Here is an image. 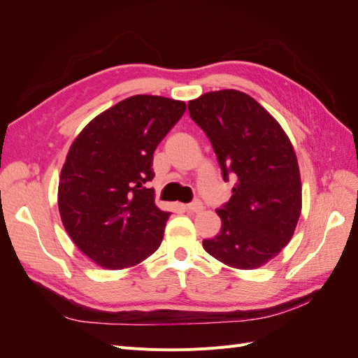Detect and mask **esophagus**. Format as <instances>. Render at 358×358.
Masks as SVG:
<instances>
[{"instance_id":"obj_1","label":"esophagus","mask_w":358,"mask_h":358,"mask_svg":"<svg viewBox=\"0 0 358 358\" xmlns=\"http://www.w3.org/2000/svg\"><path fill=\"white\" fill-rule=\"evenodd\" d=\"M187 208V210H189V212H201L203 210V203L200 201V200H196V201H192V203H189V204H187L185 206Z\"/></svg>"}]
</instances>
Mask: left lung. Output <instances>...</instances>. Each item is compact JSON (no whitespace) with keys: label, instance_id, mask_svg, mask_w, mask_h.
Instances as JSON below:
<instances>
[{"label":"left lung","instance_id":"obj_1","mask_svg":"<svg viewBox=\"0 0 358 358\" xmlns=\"http://www.w3.org/2000/svg\"><path fill=\"white\" fill-rule=\"evenodd\" d=\"M212 142L224 180L236 179L230 201L216 210L221 231L204 251L233 268L254 270L273 259L294 234L301 213V179L284 128L251 95L212 91L188 103Z\"/></svg>","mask_w":358,"mask_h":358}]
</instances>
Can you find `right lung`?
Wrapping results in <instances>:
<instances>
[{
  "instance_id": "right-lung-1",
  "label": "right lung",
  "mask_w": 358,
  "mask_h": 358,
  "mask_svg": "<svg viewBox=\"0 0 358 358\" xmlns=\"http://www.w3.org/2000/svg\"><path fill=\"white\" fill-rule=\"evenodd\" d=\"M187 104L133 95L104 110L73 140L58 185V209L74 245L109 270L137 266L164 237L170 212L155 204L154 152Z\"/></svg>"
}]
</instances>
